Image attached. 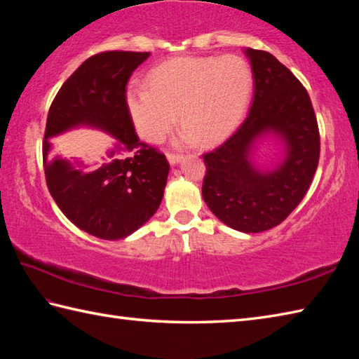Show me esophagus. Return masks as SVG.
Masks as SVG:
<instances>
[{
    "mask_svg": "<svg viewBox=\"0 0 359 359\" xmlns=\"http://www.w3.org/2000/svg\"><path fill=\"white\" fill-rule=\"evenodd\" d=\"M166 157H168V162H170L171 165L179 163L180 160H182V156H179V154H174V152H168Z\"/></svg>",
    "mask_w": 359,
    "mask_h": 359,
    "instance_id": "1",
    "label": "esophagus"
}]
</instances>
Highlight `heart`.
Returning <instances> with one entry per match:
<instances>
[{"mask_svg": "<svg viewBox=\"0 0 359 359\" xmlns=\"http://www.w3.org/2000/svg\"><path fill=\"white\" fill-rule=\"evenodd\" d=\"M251 93L253 72L239 55L177 57L151 71L148 88H129L126 102L143 139H163L177 114L184 140L207 147L234 131Z\"/></svg>", "mask_w": 359, "mask_h": 359, "instance_id": "heart-1", "label": "heart"}]
</instances>
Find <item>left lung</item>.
<instances>
[{"label": "left lung", "mask_w": 359, "mask_h": 359, "mask_svg": "<svg viewBox=\"0 0 359 359\" xmlns=\"http://www.w3.org/2000/svg\"><path fill=\"white\" fill-rule=\"evenodd\" d=\"M255 97L247 118L230 139L203 154L202 196L225 225L261 233L279 225L301 203L319 162V129L307 89L270 52L245 50ZM276 133L286 144L283 163L259 172L250 163L255 140Z\"/></svg>", "instance_id": "obj_1"}]
</instances>
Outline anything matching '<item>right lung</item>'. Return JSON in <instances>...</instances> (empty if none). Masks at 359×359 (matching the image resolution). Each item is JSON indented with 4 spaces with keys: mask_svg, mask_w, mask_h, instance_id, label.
Returning <instances> with one entry per match:
<instances>
[{
    "mask_svg": "<svg viewBox=\"0 0 359 359\" xmlns=\"http://www.w3.org/2000/svg\"><path fill=\"white\" fill-rule=\"evenodd\" d=\"M148 57L149 52L128 50L89 57L60 88L46 121L43 165L50 196L74 225L106 241L125 239L148 222L170 172L162 152L140 142L128 109V80ZM81 124L114 135L127 154L93 173L53 158L51 137Z\"/></svg>",
    "mask_w": 359,
    "mask_h": 359,
    "instance_id": "1",
    "label": "right lung"
}]
</instances>
